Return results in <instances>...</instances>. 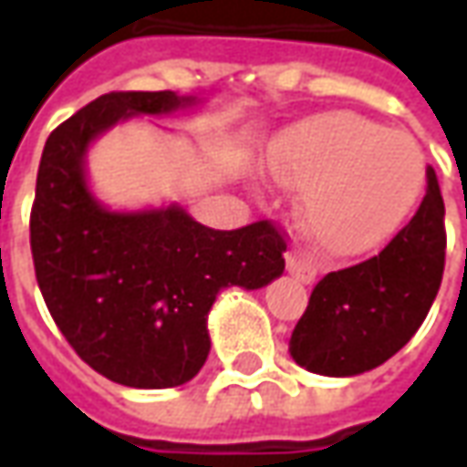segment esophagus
Here are the masks:
<instances>
[{"mask_svg":"<svg viewBox=\"0 0 467 467\" xmlns=\"http://www.w3.org/2000/svg\"><path fill=\"white\" fill-rule=\"evenodd\" d=\"M285 267H287V273L293 275L295 280H300L305 285L313 283L315 275H317V267L313 265V260H307V257L297 253H285Z\"/></svg>","mask_w":467,"mask_h":467,"instance_id":"esophagus-1","label":"esophagus"}]
</instances>
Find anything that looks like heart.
<instances>
[{
    "instance_id": "obj_1",
    "label": "heart",
    "mask_w": 467,
    "mask_h": 467,
    "mask_svg": "<svg viewBox=\"0 0 467 467\" xmlns=\"http://www.w3.org/2000/svg\"><path fill=\"white\" fill-rule=\"evenodd\" d=\"M270 170L303 187L300 227L327 254L352 257L378 247L408 217L425 180L418 140L352 112L295 124L275 140Z\"/></svg>"
}]
</instances>
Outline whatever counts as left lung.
<instances>
[{"label": "left lung", "instance_id": "1", "mask_svg": "<svg viewBox=\"0 0 467 467\" xmlns=\"http://www.w3.org/2000/svg\"><path fill=\"white\" fill-rule=\"evenodd\" d=\"M445 204L428 167L418 213L365 263L327 273L290 335V355L317 375H360L418 333L445 270Z\"/></svg>", "mask_w": 467, "mask_h": 467}]
</instances>
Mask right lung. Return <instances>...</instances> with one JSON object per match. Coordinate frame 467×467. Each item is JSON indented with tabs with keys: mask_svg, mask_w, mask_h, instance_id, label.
I'll return each mask as SVG.
<instances>
[{
	"mask_svg": "<svg viewBox=\"0 0 467 467\" xmlns=\"http://www.w3.org/2000/svg\"><path fill=\"white\" fill-rule=\"evenodd\" d=\"M174 92H109L49 134L36 172L29 244L47 310L82 360L127 388H174L207 360V313L223 287L257 290L285 270L273 220L237 230L182 207L109 213L85 182L97 134L132 115L192 105Z\"/></svg>",
	"mask_w": 467,
	"mask_h": 467,
	"instance_id": "add662e5",
	"label": "right lung"
}]
</instances>
